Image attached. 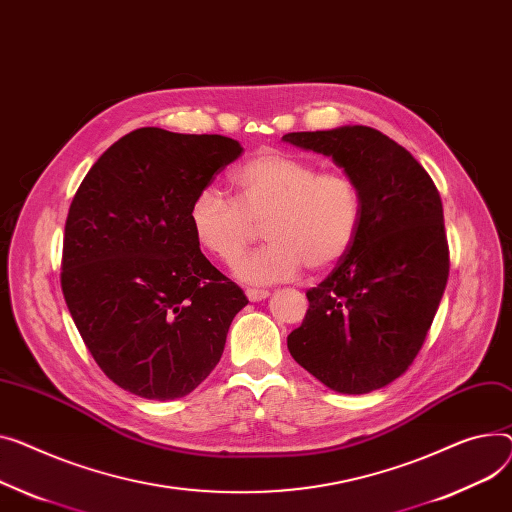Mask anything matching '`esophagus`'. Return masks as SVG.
<instances>
[{
    "mask_svg": "<svg viewBox=\"0 0 512 512\" xmlns=\"http://www.w3.org/2000/svg\"><path fill=\"white\" fill-rule=\"evenodd\" d=\"M245 294H247V298H249L251 302H259V300H265V298L269 296V290H259V288H247V290H245Z\"/></svg>",
    "mask_w": 512,
    "mask_h": 512,
    "instance_id": "esophagus-1",
    "label": "esophagus"
}]
</instances>
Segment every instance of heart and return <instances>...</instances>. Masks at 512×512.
<instances>
[{
	"label": "heart",
	"mask_w": 512,
	"mask_h": 512,
	"mask_svg": "<svg viewBox=\"0 0 512 512\" xmlns=\"http://www.w3.org/2000/svg\"><path fill=\"white\" fill-rule=\"evenodd\" d=\"M234 201L201 189L189 208L195 241L218 261L234 265L263 224L267 245L236 267L249 284L296 278L309 265L327 269L350 251L362 222V195L344 170H319L298 154L259 150L230 173Z\"/></svg>",
	"instance_id": "b5f03b06"
}]
</instances>
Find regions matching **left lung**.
I'll return each mask as SVG.
<instances>
[{
  "mask_svg": "<svg viewBox=\"0 0 512 512\" xmlns=\"http://www.w3.org/2000/svg\"><path fill=\"white\" fill-rule=\"evenodd\" d=\"M284 140L331 156L362 195L356 241L306 292L309 311L288 350L337 393L377 391L416 360L449 280L440 193L410 152L372 127L294 131Z\"/></svg>",
  "mask_w": 512,
  "mask_h": 512,
  "instance_id": "obj_1",
  "label": "left lung"
}]
</instances>
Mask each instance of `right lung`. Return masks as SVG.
<instances>
[{"label":"right lung","instance_id":"obj_1","mask_svg":"<svg viewBox=\"0 0 512 512\" xmlns=\"http://www.w3.org/2000/svg\"><path fill=\"white\" fill-rule=\"evenodd\" d=\"M241 152L224 135L142 127L102 154L74 195L63 298L100 370L133 395H189L249 302L189 226L195 195Z\"/></svg>","mask_w":512,"mask_h":512}]
</instances>
